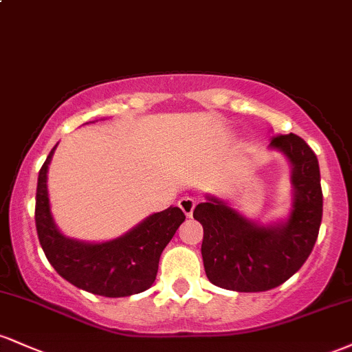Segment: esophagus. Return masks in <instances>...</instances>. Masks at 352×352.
Returning a JSON list of instances; mask_svg holds the SVG:
<instances>
[{
    "instance_id": "obj_1",
    "label": "esophagus",
    "mask_w": 352,
    "mask_h": 352,
    "mask_svg": "<svg viewBox=\"0 0 352 352\" xmlns=\"http://www.w3.org/2000/svg\"><path fill=\"white\" fill-rule=\"evenodd\" d=\"M179 207L185 213V217L190 218L193 213V208H195V200L190 199V197H184V199L179 200Z\"/></svg>"
}]
</instances>
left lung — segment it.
Here are the masks:
<instances>
[{
    "label": "left lung",
    "mask_w": 352,
    "mask_h": 352,
    "mask_svg": "<svg viewBox=\"0 0 352 352\" xmlns=\"http://www.w3.org/2000/svg\"><path fill=\"white\" fill-rule=\"evenodd\" d=\"M270 148L281 152L292 165L293 201L285 220L260 223L210 193L193 210V218L204 227L201 256L207 278L230 292L276 288L301 268L316 243L322 218L316 155L294 134L273 137Z\"/></svg>",
    "instance_id": "1"
}]
</instances>
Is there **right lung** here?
<instances>
[{
    "mask_svg": "<svg viewBox=\"0 0 352 352\" xmlns=\"http://www.w3.org/2000/svg\"><path fill=\"white\" fill-rule=\"evenodd\" d=\"M56 147L47 155L36 188V230L46 258L58 274L79 289L106 298L142 293L153 285L164 248L184 223L179 207H168L144 218L114 240L82 241L64 235L51 213L47 170Z\"/></svg>",
    "mask_w": 352,
    "mask_h": 352,
    "instance_id": "add662e5",
    "label": "right lung"
}]
</instances>
